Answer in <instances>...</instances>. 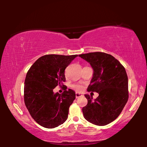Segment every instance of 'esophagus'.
Returning a JSON list of instances; mask_svg holds the SVG:
<instances>
[{"mask_svg":"<svg viewBox=\"0 0 147 147\" xmlns=\"http://www.w3.org/2000/svg\"><path fill=\"white\" fill-rule=\"evenodd\" d=\"M82 96V94H80V93H76V98H79V97H81V96Z\"/></svg>","mask_w":147,"mask_h":147,"instance_id":"esophagus-1","label":"esophagus"}]
</instances>
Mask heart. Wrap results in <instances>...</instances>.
Segmentation results:
<instances>
[{
    "mask_svg": "<svg viewBox=\"0 0 147 147\" xmlns=\"http://www.w3.org/2000/svg\"><path fill=\"white\" fill-rule=\"evenodd\" d=\"M72 88H74L75 90L78 91H82V86L80 85V84H74V85L72 86Z\"/></svg>",
    "mask_w": 147,
    "mask_h": 147,
    "instance_id": "b5f03b06",
    "label": "heart"
}]
</instances>
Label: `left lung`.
<instances>
[{
  "label": "left lung",
  "mask_w": 147,
  "mask_h": 147,
  "mask_svg": "<svg viewBox=\"0 0 147 147\" xmlns=\"http://www.w3.org/2000/svg\"><path fill=\"white\" fill-rule=\"evenodd\" d=\"M79 56L89 62L93 69L88 91L98 93L94 100L85 94L88 104L82 108L84 117L95 125H106L118 117L128 101V81L126 70L110 54L96 52Z\"/></svg>",
  "instance_id": "left-lung-1"
}]
</instances>
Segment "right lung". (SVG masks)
<instances>
[{
    "instance_id": "add662e5",
    "label": "right lung",
    "mask_w": 147,
    "mask_h": 147,
    "mask_svg": "<svg viewBox=\"0 0 147 147\" xmlns=\"http://www.w3.org/2000/svg\"><path fill=\"white\" fill-rule=\"evenodd\" d=\"M78 55L48 54L37 59L27 72L24 86V100L34 121L47 128L65 123L69 107L76 98L75 92L67 90L65 69ZM57 85L63 86L61 94H54Z\"/></svg>"
}]
</instances>
